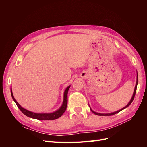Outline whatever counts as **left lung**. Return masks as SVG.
Listing matches in <instances>:
<instances>
[{
	"label": "left lung",
	"mask_w": 147,
	"mask_h": 147,
	"mask_svg": "<svg viewBox=\"0 0 147 147\" xmlns=\"http://www.w3.org/2000/svg\"><path fill=\"white\" fill-rule=\"evenodd\" d=\"M138 74H137V77H136V85H135V89H134V92H133V96H132L131 99V100H130L129 102H128V104H127V105H126V106L123 107L122 109H119V110H118V111H117L113 112V113H96V112H95V111H94L90 108V106H89L90 109V110H91V111H92L93 113L95 114V115H99V116H112V115H115V114H116V113H118L119 112L121 111H122V110H123L124 109L126 108V107H128L130 105V104H131V102H133V99H134V97H135V94H136V87H137V85H138Z\"/></svg>",
	"instance_id": "obj_1"
}]
</instances>
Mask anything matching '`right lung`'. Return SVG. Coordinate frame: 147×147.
<instances>
[{
	"mask_svg": "<svg viewBox=\"0 0 147 147\" xmlns=\"http://www.w3.org/2000/svg\"><path fill=\"white\" fill-rule=\"evenodd\" d=\"M70 87V86H68L64 91L63 103L61 104V106H60V108L57 109V111H55L54 112L50 113H36L32 112V111H28L27 109H24V107H22L14 99V97L13 96V94H12L11 86V96H12L13 100L14 101L15 103L16 104V105L18 106V108L21 111V112L26 116L29 117V118H31L39 119V120H54L61 116V115H63L64 112L65 111V110L67 109V101H68L67 94Z\"/></svg>",
	"mask_w": 147,
	"mask_h": 147,
	"instance_id": "obj_1",
	"label": "right lung"
}]
</instances>
